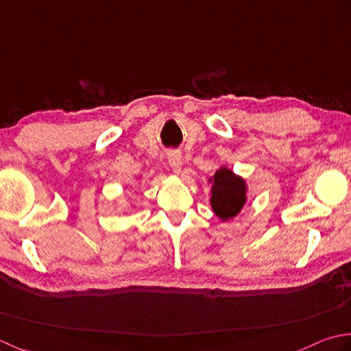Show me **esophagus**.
I'll use <instances>...</instances> for the list:
<instances>
[{"instance_id":"34e87169","label":"esophagus","mask_w":351,"mask_h":351,"mask_svg":"<svg viewBox=\"0 0 351 351\" xmlns=\"http://www.w3.org/2000/svg\"><path fill=\"white\" fill-rule=\"evenodd\" d=\"M168 162L169 167L173 168L174 173H180L182 169V154L178 152H169L168 153Z\"/></svg>"}]
</instances>
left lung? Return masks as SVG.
Returning a JSON list of instances; mask_svg holds the SVG:
<instances>
[{
    "label": "left lung",
    "mask_w": 351,
    "mask_h": 351,
    "mask_svg": "<svg viewBox=\"0 0 351 351\" xmlns=\"http://www.w3.org/2000/svg\"><path fill=\"white\" fill-rule=\"evenodd\" d=\"M209 182L212 183V210L223 221L234 218L247 202V183L244 178L236 176L228 168L221 167Z\"/></svg>",
    "instance_id": "left-lung-1"
}]
</instances>
